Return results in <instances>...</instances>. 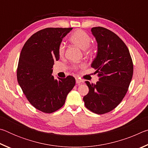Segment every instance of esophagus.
<instances>
[{"instance_id":"34e87169","label":"esophagus","mask_w":148,"mask_h":148,"mask_svg":"<svg viewBox=\"0 0 148 148\" xmlns=\"http://www.w3.org/2000/svg\"><path fill=\"white\" fill-rule=\"evenodd\" d=\"M76 84H82V82H83V80H82V79H77V78H76Z\"/></svg>"}]
</instances>
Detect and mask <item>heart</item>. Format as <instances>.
<instances>
[{
	"mask_svg": "<svg viewBox=\"0 0 148 148\" xmlns=\"http://www.w3.org/2000/svg\"><path fill=\"white\" fill-rule=\"evenodd\" d=\"M69 40L75 46L79 47L80 49H84L85 53L90 55L92 52V47L91 46V36L83 30L77 29L74 31L70 36ZM65 47L63 43H61L58 47V54L60 57H62L64 54ZM86 65L84 63H80L79 64L74 65L73 69L77 70L79 68H83Z\"/></svg>",
	"mask_w": 148,
	"mask_h": 148,
	"instance_id": "obj_1",
	"label": "heart"
}]
</instances>
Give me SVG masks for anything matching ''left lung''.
<instances>
[{"mask_svg": "<svg viewBox=\"0 0 148 148\" xmlns=\"http://www.w3.org/2000/svg\"><path fill=\"white\" fill-rule=\"evenodd\" d=\"M91 32L98 43V52L91 67L100 77L96 84L85 82L89 87L84 97L85 106L97 114L110 112L126 95L133 74V62L128 47L110 30L95 27Z\"/></svg>", "mask_w": 148, "mask_h": 148, "instance_id": "8db88e82", "label": "left lung"}]
</instances>
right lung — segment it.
<instances>
[{"mask_svg": "<svg viewBox=\"0 0 148 148\" xmlns=\"http://www.w3.org/2000/svg\"><path fill=\"white\" fill-rule=\"evenodd\" d=\"M72 28H46L32 34L24 44L17 69L18 84L29 102L47 114L63 106L76 84L72 76L56 79L51 74L58 61V47Z\"/></svg>", "mask_w": 148, "mask_h": 148, "instance_id": "right-lung-1", "label": "right lung"}]
</instances>
